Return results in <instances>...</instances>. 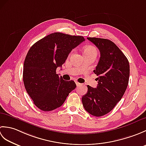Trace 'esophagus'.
<instances>
[{
	"label": "esophagus",
	"mask_w": 146,
	"mask_h": 146,
	"mask_svg": "<svg viewBox=\"0 0 146 146\" xmlns=\"http://www.w3.org/2000/svg\"><path fill=\"white\" fill-rule=\"evenodd\" d=\"M75 83H76V86H80V85H82V84H81V83H78V82H76Z\"/></svg>",
	"instance_id": "34e87169"
}]
</instances>
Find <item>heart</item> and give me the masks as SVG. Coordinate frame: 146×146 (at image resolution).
<instances>
[{"mask_svg":"<svg viewBox=\"0 0 146 146\" xmlns=\"http://www.w3.org/2000/svg\"><path fill=\"white\" fill-rule=\"evenodd\" d=\"M90 52H97V49L93 46H86L83 50V54H88Z\"/></svg>","mask_w":146,"mask_h":146,"instance_id":"b5f03b06","label":"heart"}]
</instances>
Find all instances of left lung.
<instances>
[{
	"instance_id": "obj_1",
	"label": "left lung",
	"mask_w": 146,
	"mask_h": 146,
	"mask_svg": "<svg viewBox=\"0 0 146 146\" xmlns=\"http://www.w3.org/2000/svg\"><path fill=\"white\" fill-rule=\"evenodd\" d=\"M97 46L100 58L94 72L98 77L94 88L87 85L88 92L82 100L86 111L95 117L106 115L119 102L127 87L129 63L124 54L110 40L87 38Z\"/></svg>"
}]
</instances>
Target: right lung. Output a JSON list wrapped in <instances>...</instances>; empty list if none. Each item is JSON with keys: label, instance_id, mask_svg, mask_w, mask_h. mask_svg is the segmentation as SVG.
<instances>
[{"label": "right lung", "instance_id": "add662e5", "mask_svg": "<svg viewBox=\"0 0 146 146\" xmlns=\"http://www.w3.org/2000/svg\"><path fill=\"white\" fill-rule=\"evenodd\" d=\"M84 41L83 36L54 33L30 48L24 63L23 81L39 109L51 111L61 107L76 88L74 81H64L56 74V69L64 63L71 51Z\"/></svg>", "mask_w": 146, "mask_h": 146}]
</instances>
